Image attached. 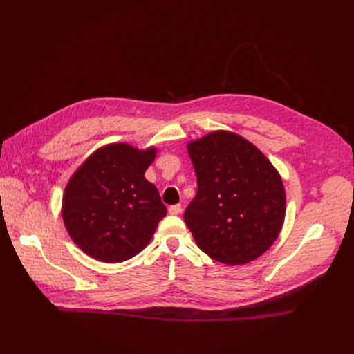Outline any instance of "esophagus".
Here are the masks:
<instances>
[{
  "label": "esophagus",
  "instance_id": "34e87169",
  "mask_svg": "<svg viewBox=\"0 0 354 354\" xmlns=\"http://www.w3.org/2000/svg\"><path fill=\"white\" fill-rule=\"evenodd\" d=\"M182 212V207L179 205V203H178V205H172L171 208H169V214L171 215H179Z\"/></svg>",
  "mask_w": 354,
  "mask_h": 354
}]
</instances>
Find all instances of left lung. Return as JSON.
I'll use <instances>...</instances> for the list:
<instances>
[{
    "label": "left lung",
    "instance_id": "left-lung-1",
    "mask_svg": "<svg viewBox=\"0 0 354 354\" xmlns=\"http://www.w3.org/2000/svg\"><path fill=\"white\" fill-rule=\"evenodd\" d=\"M188 153L198 192L183 219L196 245L228 266L261 257L284 224L280 174L255 145L228 130L191 140Z\"/></svg>",
    "mask_w": 354,
    "mask_h": 354
}]
</instances>
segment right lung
<instances>
[{"label":"right lung","instance_id":"obj_1","mask_svg":"<svg viewBox=\"0 0 354 354\" xmlns=\"http://www.w3.org/2000/svg\"><path fill=\"white\" fill-rule=\"evenodd\" d=\"M156 147L109 143L93 152L63 194L64 227L84 254L116 264L138 255L152 239L166 207L145 172Z\"/></svg>","mask_w":354,"mask_h":354}]
</instances>
